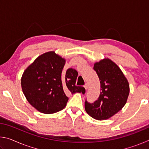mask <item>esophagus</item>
Returning a JSON list of instances; mask_svg holds the SVG:
<instances>
[{
  "mask_svg": "<svg viewBox=\"0 0 149 149\" xmlns=\"http://www.w3.org/2000/svg\"><path fill=\"white\" fill-rule=\"evenodd\" d=\"M84 87H85V89H86V90L87 89V88H88V85H87V84H85Z\"/></svg>",
  "mask_w": 149,
  "mask_h": 149,
  "instance_id": "obj_1",
  "label": "esophagus"
}]
</instances>
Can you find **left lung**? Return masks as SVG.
Masks as SVG:
<instances>
[{
	"label": "left lung",
	"mask_w": 149,
	"mask_h": 149,
	"mask_svg": "<svg viewBox=\"0 0 149 149\" xmlns=\"http://www.w3.org/2000/svg\"><path fill=\"white\" fill-rule=\"evenodd\" d=\"M93 69L99 76L101 92L93 103L85 102V109L94 119L107 120L122 110L127 102L129 82L118 65L108 58L95 62Z\"/></svg>",
	"instance_id": "8db88e82"
}]
</instances>
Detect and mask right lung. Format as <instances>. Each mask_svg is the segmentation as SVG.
Masks as SVG:
<instances>
[{"label":"right lung","instance_id":"obj_1","mask_svg":"<svg viewBox=\"0 0 149 149\" xmlns=\"http://www.w3.org/2000/svg\"><path fill=\"white\" fill-rule=\"evenodd\" d=\"M65 60L54 51L40 55L25 70L22 76V91L33 107L43 114H54L64 109L68 94L82 93L84 87L75 85L78 73L69 68L64 75Z\"/></svg>","mask_w":149,"mask_h":149}]
</instances>
